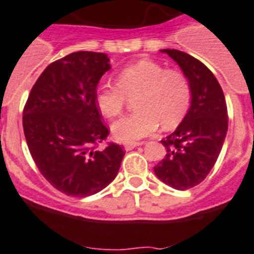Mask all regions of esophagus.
<instances>
[{
  "label": "esophagus",
  "mask_w": 254,
  "mask_h": 254,
  "mask_svg": "<svg viewBox=\"0 0 254 254\" xmlns=\"http://www.w3.org/2000/svg\"><path fill=\"white\" fill-rule=\"evenodd\" d=\"M142 142H139V141H131V142H126L125 144V149L126 150H132L133 148H137V146L141 145Z\"/></svg>",
  "instance_id": "obj_1"
}]
</instances>
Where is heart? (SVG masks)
<instances>
[{
  "mask_svg": "<svg viewBox=\"0 0 254 254\" xmlns=\"http://www.w3.org/2000/svg\"><path fill=\"white\" fill-rule=\"evenodd\" d=\"M140 93V112L113 123L115 139L131 142L152 135L160 127L175 128L187 115L192 100L188 77L178 70H166L157 62L141 60L125 67L117 75V85L101 84L96 91V105L108 118L122 113L126 96Z\"/></svg>",
  "mask_w": 254,
  "mask_h": 254,
  "instance_id": "1",
  "label": "heart"
}]
</instances>
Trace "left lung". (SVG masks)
<instances>
[{
  "instance_id": "8db88e82",
  "label": "left lung",
  "mask_w": 254,
  "mask_h": 254,
  "mask_svg": "<svg viewBox=\"0 0 254 254\" xmlns=\"http://www.w3.org/2000/svg\"><path fill=\"white\" fill-rule=\"evenodd\" d=\"M161 52L188 77L192 100L177 129L161 140L166 156L154 174L174 190H186L200 184L217 162L227 133V106L221 85L202 62L177 49Z\"/></svg>"
}]
</instances>
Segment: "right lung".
Wrapping results in <instances>:
<instances>
[{"label":"right lung","mask_w":254,"mask_h":254,"mask_svg":"<svg viewBox=\"0 0 254 254\" xmlns=\"http://www.w3.org/2000/svg\"><path fill=\"white\" fill-rule=\"evenodd\" d=\"M110 68L108 54H68L43 71L23 110V129L33 161L43 177L67 196L87 197L108 187L125 157L118 144L94 149L109 135L96 105V91Z\"/></svg>","instance_id":"add662e5"}]
</instances>
